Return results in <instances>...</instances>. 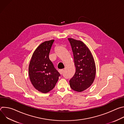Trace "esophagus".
Segmentation results:
<instances>
[{
  "instance_id": "1",
  "label": "esophagus",
  "mask_w": 124,
  "mask_h": 124,
  "mask_svg": "<svg viewBox=\"0 0 124 124\" xmlns=\"http://www.w3.org/2000/svg\"><path fill=\"white\" fill-rule=\"evenodd\" d=\"M64 72V70H59V73L60 74H62Z\"/></svg>"
}]
</instances>
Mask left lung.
Masks as SVG:
<instances>
[{"label": "left lung", "instance_id": "left-lung-1", "mask_svg": "<svg viewBox=\"0 0 124 124\" xmlns=\"http://www.w3.org/2000/svg\"><path fill=\"white\" fill-rule=\"evenodd\" d=\"M68 39L72 46L76 68L74 77L70 80V86L75 91L82 92L90 87L94 81L96 72L94 59L83 42L71 38Z\"/></svg>", "mask_w": 124, "mask_h": 124}]
</instances>
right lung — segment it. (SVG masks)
I'll return each instance as SVG.
<instances>
[{
	"mask_svg": "<svg viewBox=\"0 0 124 124\" xmlns=\"http://www.w3.org/2000/svg\"><path fill=\"white\" fill-rule=\"evenodd\" d=\"M54 40L41 44L34 51L28 68L31 83L38 91L46 93L54 89L60 76L49 59Z\"/></svg>",
	"mask_w": 124,
	"mask_h": 124,
	"instance_id": "1",
	"label": "right lung"
}]
</instances>
